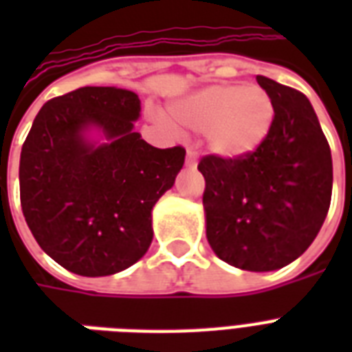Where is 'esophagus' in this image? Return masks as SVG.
<instances>
[{"instance_id": "34e87169", "label": "esophagus", "mask_w": 352, "mask_h": 352, "mask_svg": "<svg viewBox=\"0 0 352 352\" xmlns=\"http://www.w3.org/2000/svg\"><path fill=\"white\" fill-rule=\"evenodd\" d=\"M186 164H188V166H197V153H195L193 149H188Z\"/></svg>"}]
</instances>
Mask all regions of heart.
Wrapping results in <instances>:
<instances>
[{
	"label": "heart",
	"mask_w": 352,
	"mask_h": 352,
	"mask_svg": "<svg viewBox=\"0 0 352 352\" xmlns=\"http://www.w3.org/2000/svg\"><path fill=\"white\" fill-rule=\"evenodd\" d=\"M171 117L193 131H206L214 153L237 159L256 151L274 120V104L259 85H210L175 102Z\"/></svg>",
	"instance_id": "obj_1"
}]
</instances>
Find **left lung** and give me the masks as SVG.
Here are the masks:
<instances>
[{
  "label": "left lung",
  "instance_id": "left-lung-1",
  "mask_svg": "<svg viewBox=\"0 0 352 352\" xmlns=\"http://www.w3.org/2000/svg\"><path fill=\"white\" fill-rule=\"evenodd\" d=\"M274 104L261 146L199 162L206 237L219 259L252 272L289 265L316 239L333 195L331 148L303 93L256 76Z\"/></svg>",
  "mask_w": 352,
  "mask_h": 352
}]
</instances>
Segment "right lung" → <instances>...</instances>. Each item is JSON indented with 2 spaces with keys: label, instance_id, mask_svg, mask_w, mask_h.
<instances>
[{
  "label": "right lung",
  "instance_id": "add662e5",
  "mask_svg": "<svg viewBox=\"0 0 352 352\" xmlns=\"http://www.w3.org/2000/svg\"><path fill=\"white\" fill-rule=\"evenodd\" d=\"M138 117L133 91L87 85L47 102L25 138V221L41 250L69 272L111 276L151 245V210L173 186L186 149L153 148L133 129ZM91 126L106 143L87 140Z\"/></svg>",
  "mask_w": 352,
  "mask_h": 352
}]
</instances>
